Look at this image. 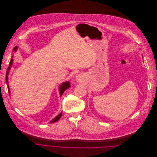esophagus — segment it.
Wrapping results in <instances>:
<instances>
[{
	"label": "esophagus",
	"mask_w": 157,
	"mask_h": 157,
	"mask_svg": "<svg viewBox=\"0 0 157 157\" xmlns=\"http://www.w3.org/2000/svg\"><path fill=\"white\" fill-rule=\"evenodd\" d=\"M76 81L78 83H82L84 82L85 80V75L83 74H78L76 76Z\"/></svg>",
	"instance_id": "obj_1"
}]
</instances>
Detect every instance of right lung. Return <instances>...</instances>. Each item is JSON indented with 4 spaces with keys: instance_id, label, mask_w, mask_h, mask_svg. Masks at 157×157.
I'll use <instances>...</instances> for the list:
<instances>
[{
    "instance_id": "right-lung-1",
    "label": "right lung",
    "mask_w": 157,
    "mask_h": 157,
    "mask_svg": "<svg viewBox=\"0 0 157 157\" xmlns=\"http://www.w3.org/2000/svg\"><path fill=\"white\" fill-rule=\"evenodd\" d=\"M17 49H18V47L17 46H15L13 51V52H16L17 51ZM13 54L12 55V57H11V59H10V63H9V66L8 67V69L7 70V72H6V82H7V87H8V90H9V95H10V88H9V80H8V75L9 74V72L11 69V67L13 65ZM69 87H71V83H70V82L69 81H67V82H63L62 83L60 86H59V93H60V97H62V95H63L64 92L67 89L69 88ZM62 112H61L60 114H59L57 116H56L55 117H54L52 120H51L49 121V123H53V122H55L56 121H57L58 120L60 119V118L62 116Z\"/></svg>"
}]
</instances>
